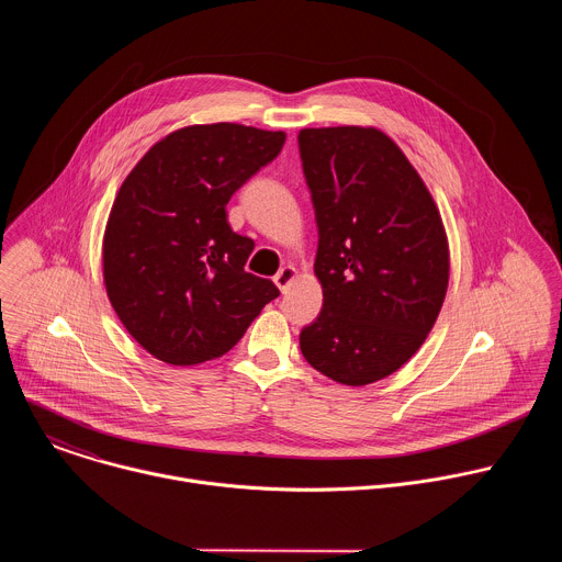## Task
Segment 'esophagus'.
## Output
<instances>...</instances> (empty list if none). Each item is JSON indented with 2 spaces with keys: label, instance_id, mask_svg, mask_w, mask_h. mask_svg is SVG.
Listing matches in <instances>:
<instances>
[{
  "label": "esophagus",
  "instance_id": "obj_1",
  "mask_svg": "<svg viewBox=\"0 0 562 562\" xmlns=\"http://www.w3.org/2000/svg\"><path fill=\"white\" fill-rule=\"evenodd\" d=\"M297 278V271H295V267H291V265H286V267H282L278 273H276V278H273V282H276V286L284 293L289 286H291V282Z\"/></svg>",
  "mask_w": 562,
  "mask_h": 562
}]
</instances>
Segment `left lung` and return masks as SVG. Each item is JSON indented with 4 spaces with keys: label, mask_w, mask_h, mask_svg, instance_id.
<instances>
[{
    "label": "left lung",
    "mask_w": 562,
    "mask_h": 562,
    "mask_svg": "<svg viewBox=\"0 0 562 562\" xmlns=\"http://www.w3.org/2000/svg\"><path fill=\"white\" fill-rule=\"evenodd\" d=\"M317 222L323 311L300 334L304 360L364 386L423 347L449 284L440 211L400 146L373 126L302 128Z\"/></svg>",
    "instance_id": "8db88e82"
}]
</instances>
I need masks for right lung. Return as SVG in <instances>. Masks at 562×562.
Returning a JSON list of instances; mask_svg holds the SVG:
<instances>
[{
  "label": "right lung",
  "mask_w": 562,
  "mask_h": 562,
  "mask_svg": "<svg viewBox=\"0 0 562 562\" xmlns=\"http://www.w3.org/2000/svg\"><path fill=\"white\" fill-rule=\"evenodd\" d=\"M284 139L231 122L184 126L122 182L104 231V284L126 331L157 360L191 367L224 356L280 295L245 271L256 245L228 226L226 204Z\"/></svg>",
  "instance_id": "right-lung-1"
}]
</instances>
